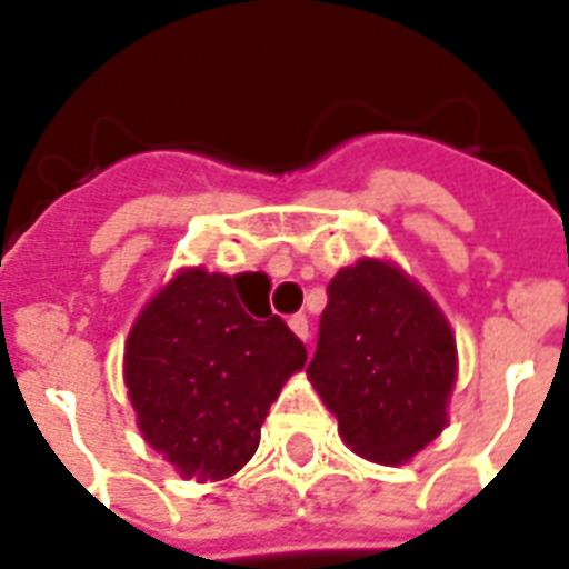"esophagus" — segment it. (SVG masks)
Returning <instances> with one entry per match:
<instances>
[{
  "mask_svg": "<svg viewBox=\"0 0 569 569\" xmlns=\"http://www.w3.org/2000/svg\"><path fill=\"white\" fill-rule=\"evenodd\" d=\"M289 328H292L295 337L303 339V342L310 339V321H307V316H292V319H289Z\"/></svg>",
  "mask_w": 569,
  "mask_h": 569,
  "instance_id": "34e87169",
  "label": "esophagus"
}]
</instances>
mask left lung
<instances>
[{"label": "left lung", "instance_id": "8db88e82", "mask_svg": "<svg viewBox=\"0 0 569 569\" xmlns=\"http://www.w3.org/2000/svg\"><path fill=\"white\" fill-rule=\"evenodd\" d=\"M307 375L342 440L398 467L449 422L458 346L422 286L392 262L360 259L330 280Z\"/></svg>", "mask_w": 569, "mask_h": 569}]
</instances>
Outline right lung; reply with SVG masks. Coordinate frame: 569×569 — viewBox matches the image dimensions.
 Instances as JSON below:
<instances>
[{
    "label": "right lung",
    "instance_id": "add662e5",
    "mask_svg": "<svg viewBox=\"0 0 569 569\" xmlns=\"http://www.w3.org/2000/svg\"><path fill=\"white\" fill-rule=\"evenodd\" d=\"M248 274L186 268L147 303L123 355L144 440L182 478L236 476L259 446L280 389L307 348L280 316L250 310Z\"/></svg>",
    "mask_w": 569,
    "mask_h": 569
}]
</instances>
